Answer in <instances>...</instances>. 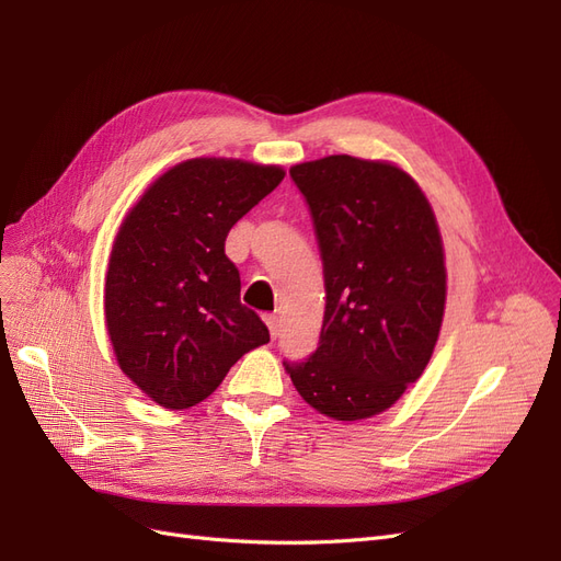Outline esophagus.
<instances>
[{
  "instance_id": "1",
  "label": "esophagus",
  "mask_w": 561,
  "mask_h": 561,
  "mask_svg": "<svg viewBox=\"0 0 561 561\" xmlns=\"http://www.w3.org/2000/svg\"><path fill=\"white\" fill-rule=\"evenodd\" d=\"M264 322H266V328H268V332H271V339H276L278 332H280V320H278V316H264Z\"/></svg>"
}]
</instances>
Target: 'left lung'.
I'll use <instances>...</instances> for the list:
<instances>
[{"mask_svg":"<svg viewBox=\"0 0 561 561\" xmlns=\"http://www.w3.org/2000/svg\"><path fill=\"white\" fill-rule=\"evenodd\" d=\"M325 274V318L307 363H283L297 393L334 421L393 407L426 369L447 301L445 248L419 182L348 154L290 168Z\"/></svg>","mask_w":561,"mask_h":561,"instance_id":"8db88e82","label":"left lung"}]
</instances>
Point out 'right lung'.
<instances>
[{
  "instance_id": "1",
  "label": "right lung",
  "mask_w": 561,
  "mask_h": 561,
  "mask_svg": "<svg viewBox=\"0 0 561 561\" xmlns=\"http://www.w3.org/2000/svg\"><path fill=\"white\" fill-rule=\"evenodd\" d=\"M285 171L243 159H186L126 213L105 276L107 334L124 375L165 410H186L231 365L268 342L241 304L229 229L276 190Z\"/></svg>"
}]
</instances>
